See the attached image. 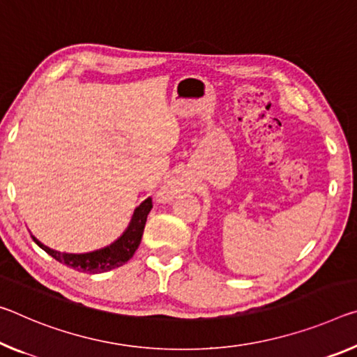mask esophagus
Instances as JSON below:
<instances>
[{"label":"esophagus","instance_id":"34e87169","mask_svg":"<svg viewBox=\"0 0 357 357\" xmlns=\"http://www.w3.org/2000/svg\"><path fill=\"white\" fill-rule=\"evenodd\" d=\"M165 194H167V197H168V195H172V194H173V192H165Z\"/></svg>","mask_w":357,"mask_h":357}]
</instances>
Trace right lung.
<instances>
[{
  "mask_svg": "<svg viewBox=\"0 0 357 357\" xmlns=\"http://www.w3.org/2000/svg\"><path fill=\"white\" fill-rule=\"evenodd\" d=\"M152 208V200H144L141 205L135 209L133 219L130 222L128 229L126 230L121 238L116 243H112L111 246L105 248V250L87 252V254H65L50 250V248L44 246L43 243H39L35 236L36 245L43 248L49 256H52L55 260H59L60 264H65L68 267L75 268L77 271H84V273H101V271H107L112 268L121 267V265L127 264L130 259L133 257L135 251L138 250L141 236H143L146 219Z\"/></svg>",
  "mask_w": 357,
  "mask_h": 357,
  "instance_id": "right-lung-1",
  "label": "right lung"
}]
</instances>
